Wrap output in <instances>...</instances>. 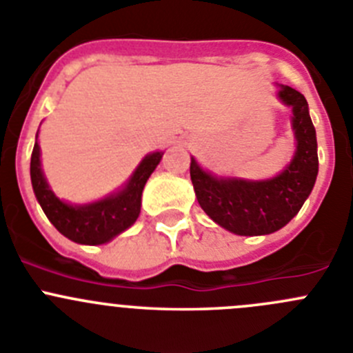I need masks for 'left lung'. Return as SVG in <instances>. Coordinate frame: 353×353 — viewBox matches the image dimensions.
Returning a JSON list of instances; mask_svg holds the SVG:
<instances>
[{"label": "left lung", "mask_w": 353, "mask_h": 353, "mask_svg": "<svg viewBox=\"0 0 353 353\" xmlns=\"http://www.w3.org/2000/svg\"><path fill=\"white\" fill-rule=\"evenodd\" d=\"M279 97L292 108L298 150L282 174L270 181L217 179L192 158L190 176L196 200L207 216L236 235H268L288 225L310 195L319 172L317 137L308 102L288 85Z\"/></svg>", "instance_id": "left-lung-1"}]
</instances>
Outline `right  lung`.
Returning a JSON list of instances; mask_svg holds the SVG:
<instances>
[{"label":"right lung","mask_w":353,"mask_h":353,"mask_svg":"<svg viewBox=\"0 0 353 353\" xmlns=\"http://www.w3.org/2000/svg\"><path fill=\"white\" fill-rule=\"evenodd\" d=\"M160 160L161 153L148 154L120 193L108 196L101 202L72 207L61 202L48 188L47 181L43 177L41 165H39V146L36 143L31 154L32 190L43 212L47 214L52 225L62 235L68 236L72 242L99 245L136 223L141 212L143 188Z\"/></svg>","instance_id":"1"}]
</instances>
